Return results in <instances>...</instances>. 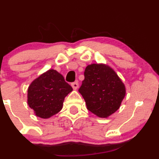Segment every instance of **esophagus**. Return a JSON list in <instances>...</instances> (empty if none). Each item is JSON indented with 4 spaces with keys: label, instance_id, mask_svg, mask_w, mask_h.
<instances>
[{
    "label": "esophagus",
    "instance_id": "obj_1",
    "mask_svg": "<svg viewBox=\"0 0 159 159\" xmlns=\"http://www.w3.org/2000/svg\"><path fill=\"white\" fill-rule=\"evenodd\" d=\"M72 88H73V90H77L78 87V82H73V83H72Z\"/></svg>",
    "mask_w": 159,
    "mask_h": 159
}]
</instances>
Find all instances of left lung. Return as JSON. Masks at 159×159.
Here are the masks:
<instances>
[{
	"label": "left lung",
	"instance_id": "left-lung-1",
	"mask_svg": "<svg viewBox=\"0 0 159 159\" xmlns=\"http://www.w3.org/2000/svg\"><path fill=\"white\" fill-rule=\"evenodd\" d=\"M87 108L100 118H107L120 108L125 86L110 66L92 63L86 67L79 88Z\"/></svg>",
	"mask_w": 159,
	"mask_h": 159
}]
</instances>
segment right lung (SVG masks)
<instances>
[{
	"label": "right lung",
	"mask_w": 159,
	"mask_h": 159,
	"mask_svg": "<svg viewBox=\"0 0 159 159\" xmlns=\"http://www.w3.org/2000/svg\"><path fill=\"white\" fill-rule=\"evenodd\" d=\"M72 87L61 73L51 69L33 81L27 89V104L36 116L48 119L63 107Z\"/></svg>",
	"instance_id": "obj_1"
}]
</instances>
